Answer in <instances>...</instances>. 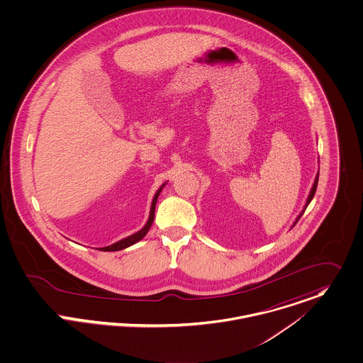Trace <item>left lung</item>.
Wrapping results in <instances>:
<instances>
[{"label":"left lung","mask_w":363,"mask_h":363,"mask_svg":"<svg viewBox=\"0 0 363 363\" xmlns=\"http://www.w3.org/2000/svg\"><path fill=\"white\" fill-rule=\"evenodd\" d=\"M318 181H319V174L316 175V178H315V182H313V186H312V189H311V192H309V196H308V199H306V203H305V207H303V210L301 211V214L298 216V218H296V221L294 223V225L298 223V220L301 218V216L303 214V211L306 210V207L309 206V203L312 201V199H313V196H315V194H316V188H318Z\"/></svg>","instance_id":"8db88e82"}]
</instances>
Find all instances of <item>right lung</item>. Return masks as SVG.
I'll return each mask as SVG.
<instances>
[{"label": "right lung", "instance_id": "right-lung-1", "mask_svg": "<svg viewBox=\"0 0 363 363\" xmlns=\"http://www.w3.org/2000/svg\"><path fill=\"white\" fill-rule=\"evenodd\" d=\"M165 184H167V182H164L162 186L159 188V191L156 192V195H155V198H153V201H152V207H150L149 220H147V223L145 224V227H143L142 230H139L138 233H135V234H132V235H129V237L123 238L121 241L116 242V243H113V245H110V246L100 247L99 250H104V252H116V250H121V249H125V247H128V246H130V245H133V243H136V242L143 240V238L146 237V234L149 233V230H150L152 224H153V220H155V210H156V203H157V199H159V196H160V192H162V188L165 186Z\"/></svg>", "mask_w": 363, "mask_h": 363}]
</instances>
